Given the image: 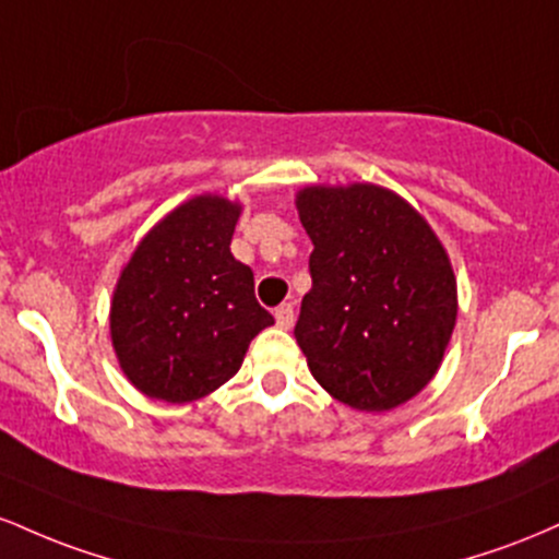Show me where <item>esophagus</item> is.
<instances>
[{
  "label": "esophagus",
  "mask_w": 559,
  "mask_h": 559,
  "mask_svg": "<svg viewBox=\"0 0 559 559\" xmlns=\"http://www.w3.org/2000/svg\"><path fill=\"white\" fill-rule=\"evenodd\" d=\"M275 323H278L281 329H292V325H294V305H292V301H284V305L275 307Z\"/></svg>",
  "instance_id": "1"
}]
</instances>
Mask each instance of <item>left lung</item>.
<instances>
[{
    "instance_id": "obj_1",
    "label": "left lung",
    "mask_w": 559,
    "mask_h": 559,
    "mask_svg": "<svg viewBox=\"0 0 559 559\" xmlns=\"http://www.w3.org/2000/svg\"><path fill=\"white\" fill-rule=\"evenodd\" d=\"M297 210L316 249L294 336L316 381L365 413L413 400L439 370L457 318L441 241L373 183L310 186Z\"/></svg>"
}]
</instances>
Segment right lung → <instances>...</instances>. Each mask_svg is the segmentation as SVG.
I'll return each mask as SVG.
<instances>
[{
    "label": "right lung",
    "mask_w": 559,
    "mask_h": 559,
    "mask_svg": "<svg viewBox=\"0 0 559 559\" xmlns=\"http://www.w3.org/2000/svg\"><path fill=\"white\" fill-rule=\"evenodd\" d=\"M241 207L197 197L157 223L120 273L110 333L120 368L152 400L191 402L236 376L273 325L254 275L230 254Z\"/></svg>",
    "instance_id": "add662e5"
}]
</instances>
